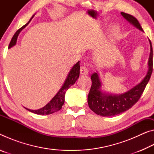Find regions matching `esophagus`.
Listing matches in <instances>:
<instances>
[{"mask_svg": "<svg viewBox=\"0 0 154 154\" xmlns=\"http://www.w3.org/2000/svg\"><path fill=\"white\" fill-rule=\"evenodd\" d=\"M80 74L83 75H86L88 74V70L85 66H82L80 69Z\"/></svg>", "mask_w": 154, "mask_h": 154, "instance_id": "esophagus-1", "label": "esophagus"}]
</instances>
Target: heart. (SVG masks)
Instances as JSON below:
<instances>
[{
  "mask_svg": "<svg viewBox=\"0 0 154 154\" xmlns=\"http://www.w3.org/2000/svg\"><path fill=\"white\" fill-rule=\"evenodd\" d=\"M119 32V28L118 25H114L110 30V36L111 37H116Z\"/></svg>",
  "mask_w": 154,
  "mask_h": 154,
  "instance_id": "b5f03b06",
  "label": "heart"
}]
</instances>
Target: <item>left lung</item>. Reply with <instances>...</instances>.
Instances as JSON below:
<instances>
[{"instance_id": "obj_1", "label": "left lung", "mask_w": 154, "mask_h": 154, "mask_svg": "<svg viewBox=\"0 0 154 154\" xmlns=\"http://www.w3.org/2000/svg\"><path fill=\"white\" fill-rule=\"evenodd\" d=\"M121 14L128 22L143 31L139 21L132 15L122 12ZM150 54L148 60V71L139 83L122 94H113L101 90L102 82L99 74L94 72L91 76L92 86L88 97V103L91 110L96 114L103 117L114 116L128 110L139 100L144 91L153 71V49L150 40Z\"/></svg>"}]
</instances>
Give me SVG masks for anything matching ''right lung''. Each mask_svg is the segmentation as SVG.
<instances>
[{"label": "right lung", "instance_id": "add662e5", "mask_svg": "<svg viewBox=\"0 0 154 154\" xmlns=\"http://www.w3.org/2000/svg\"><path fill=\"white\" fill-rule=\"evenodd\" d=\"M34 16H35V15H32V17H31L30 20L28 21L27 24H26L24 26H23L22 28H20L18 30H17V32L15 33V35H14V36H13L11 42L9 43V49L16 45L17 39L20 32L24 29V28L28 24H29L31 20L32 19V17ZM79 73H80V66H79V61L72 67V69H71V71H69V74H68L67 77L66 78V79H65V82H64L63 85H62V86L61 87L60 89L59 90V91L57 92L56 94L54 96V97H53V98H52L45 106H44L43 107L39 109H37V110H31V109H27L26 107L25 108L28 111L38 115H49V114L54 113L56 111L60 110L62 105H64V97H65V94H66V92L68 90V89L71 86V85H73L74 83L76 82V81L79 77Z\"/></svg>", "mask_w": 154, "mask_h": 154}]
</instances>
